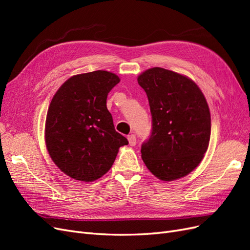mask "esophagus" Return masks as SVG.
Segmentation results:
<instances>
[{"mask_svg": "<svg viewBox=\"0 0 250 250\" xmlns=\"http://www.w3.org/2000/svg\"><path fill=\"white\" fill-rule=\"evenodd\" d=\"M127 139H128V142H129V145L130 146H135V145H137V137H135L134 134L128 135Z\"/></svg>", "mask_w": 250, "mask_h": 250, "instance_id": "obj_1", "label": "esophagus"}]
</instances>
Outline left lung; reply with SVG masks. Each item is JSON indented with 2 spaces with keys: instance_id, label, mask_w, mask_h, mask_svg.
<instances>
[{
  "instance_id": "left-lung-1",
  "label": "left lung",
  "mask_w": 250,
  "mask_h": 250,
  "mask_svg": "<svg viewBox=\"0 0 250 250\" xmlns=\"http://www.w3.org/2000/svg\"><path fill=\"white\" fill-rule=\"evenodd\" d=\"M138 82L152 116V131L141 148L144 163L161 180L188 175L208 147L210 113L206 98L192 79L163 67L143 72Z\"/></svg>"
}]
</instances>
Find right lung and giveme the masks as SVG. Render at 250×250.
<instances>
[{
    "label": "right lung",
    "mask_w": 250,
    "mask_h": 250,
    "mask_svg": "<svg viewBox=\"0 0 250 250\" xmlns=\"http://www.w3.org/2000/svg\"><path fill=\"white\" fill-rule=\"evenodd\" d=\"M120 82L116 74L75 75L58 88L46 119L44 140L52 161L67 176L94 181L107 173L128 141L116 131L107 95Z\"/></svg>",
    "instance_id": "obj_1"
}]
</instances>
